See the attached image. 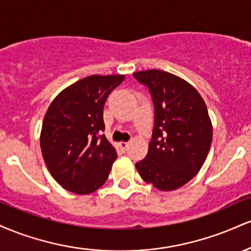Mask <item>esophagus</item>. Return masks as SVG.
I'll return each mask as SVG.
<instances>
[{"label": "esophagus", "instance_id": "esophagus-1", "mask_svg": "<svg viewBox=\"0 0 251 251\" xmlns=\"http://www.w3.org/2000/svg\"><path fill=\"white\" fill-rule=\"evenodd\" d=\"M120 145V148H122V150L123 151H126V150L128 149V143H125V142H122L119 144Z\"/></svg>", "mask_w": 251, "mask_h": 251}]
</instances>
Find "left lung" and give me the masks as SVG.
Segmentation results:
<instances>
[{"label": "left lung", "mask_w": 251, "mask_h": 251, "mask_svg": "<svg viewBox=\"0 0 251 251\" xmlns=\"http://www.w3.org/2000/svg\"><path fill=\"white\" fill-rule=\"evenodd\" d=\"M151 94L154 126L145 159L135 163L140 177L163 191L176 190L198 174L209 153L212 126L196 89L168 72L133 73Z\"/></svg>", "instance_id": "obj_1"}]
</instances>
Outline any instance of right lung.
Instances as JSON below:
<instances>
[{
	"mask_svg": "<svg viewBox=\"0 0 251 251\" xmlns=\"http://www.w3.org/2000/svg\"><path fill=\"white\" fill-rule=\"evenodd\" d=\"M124 75H91L63 89L50 103L42 124L41 151L50 175L77 195L96 191L117 159L106 139L103 106Z\"/></svg>",
	"mask_w": 251,
	"mask_h": 251,
	"instance_id": "right-lung-1",
	"label": "right lung"
}]
</instances>
